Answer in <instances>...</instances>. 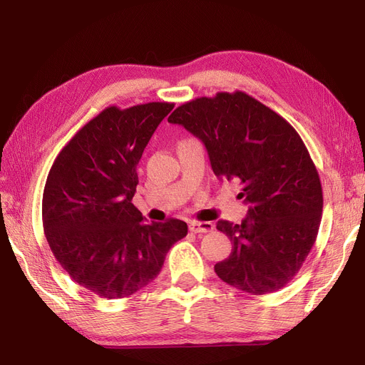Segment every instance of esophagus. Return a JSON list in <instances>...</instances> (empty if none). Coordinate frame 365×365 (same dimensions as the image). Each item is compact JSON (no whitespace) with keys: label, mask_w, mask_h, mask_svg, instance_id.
Returning a JSON list of instances; mask_svg holds the SVG:
<instances>
[{"label":"esophagus","mask_w":365,"mask_h":365,"mask_svg":"<svg viewBox=\"0 0 365 365\" xmlns=\"http://www.w3.org/2000/svg\"><path fill=\"white\" fill-rule=\"evenodd\" d=\"M190 231L195 235H201V233H210L215 228V225L212 222H192L189 225Z\"/></svg>","instance_id":"esophagus-1"}]
</instances>
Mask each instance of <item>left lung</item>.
I'll list each match as a JSON object with an SVG mask.
<instances>
[{"instance_id":"1","label":"left lung","mask_w":365,"mask_h":365,"mask_svg":"<svg viewBox=\"0 0 365 365\" xmlns=\"http://www.w3.org/2000/svg\"><path fill=\"white\" fill-rule=\"evenodd\" d=\"M168 120L202 141L215 175L239 181L248 204L240 224L217 220L233 244L215 264L217 277L252 295L282 289L311 252L323 213L322 182L300 135L242 91L195 98Z\"/></svg>"}]
</instances>
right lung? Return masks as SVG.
<instances>
[{"label": "right lung", "mask_w": 365, "mask_h": 365, "mask_svg": "<svg viewBox=\"0 0 365 365\" xmlns=\"http://www.w3.org/2000/svg\"><path fill=\"white\" fill-rule=\"evenodd\" d=\"M173 103L109 106L54 160L42 196L48 245L70 277L93 294L123 298L160 274L187 235L180 219L146 224L132 204L143 150Z\"/></svg>", "instance_id": "1"}]
</instances>
